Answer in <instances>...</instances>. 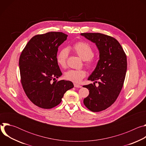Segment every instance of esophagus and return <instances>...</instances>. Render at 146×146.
<instances>
[{"label":"esophagus","instance_id":"1","mask_svg":"<svg viewBox=\"0 0 146 146\" xmlns=\"http://www.w3.org/2000/svg\"><path fill=\"white\" fill-rule=\"evenodd\" d=\"M74 87H76V88H81V86L78 85V84H74Z\"/></svg>","mask_w":146,"mask_h":146}]
</instances>
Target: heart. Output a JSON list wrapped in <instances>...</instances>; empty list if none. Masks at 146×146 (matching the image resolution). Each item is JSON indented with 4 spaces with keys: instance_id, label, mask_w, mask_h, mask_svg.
I'll return each instance as SVG.
<instances>
[{
    "instance_id": "obj_1",
    "label": "heart",
    "mask_w": 146,
    "mask_h": 146,
    "mask_svg": "<svg viewBox=\"0 0 146 146\" xmlns=\"http://www.w3.org/2000/svg\"><path fill=\"white\" fill-rule=\"evenodd\" d=\"M71 50L84 60V65L88 69H92L95 66V60L94 58V51L92 47L87 42L79 41L74 43L71 47ZM69 52L66 48L60 50L56 55V62L59 66L65 68L67 66V61ZM86 72L83 70H69L65 73V78L75 83L80 82L86 76Z\"/></svg>"
}]
</instances>
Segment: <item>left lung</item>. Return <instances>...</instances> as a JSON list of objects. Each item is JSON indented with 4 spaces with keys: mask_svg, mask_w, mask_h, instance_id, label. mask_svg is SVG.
I'll return each instance as SVG.
<instances>
[{
    "mask_svg": "<svg viewBox=\"0 0 146 146\" xmlns=\"http://www.w3.org/2000/svg\"><path fill=\"white\" fill-rule=\"evenodd\" d=\"M95 43L99 50L100 59L88 78L98 83V87L90 84L83 87L90 94L84 99V105L93 112L109 108L115 102L122 90L127 69V55L114 37L100 33H82Z\"/></svg>",
    "mask_w": 146,
    "mask_h": 146,
    "instance_id": "8db88e82",
    "label": "left lung"
}]
</instances>
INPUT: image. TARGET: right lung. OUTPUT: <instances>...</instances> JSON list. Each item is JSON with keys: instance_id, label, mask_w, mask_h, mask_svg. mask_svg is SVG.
I'll return each mask as SVG.
<instances>
[{"instance_id": "right-lung-1", "label": "right lung", "mask_w": 146, "mask_h": 146, "mask_svg": "<svg viewBox=\"0 0 146 146\" xmlns=\"http://www.w3.org/2000/svg\"><path fill=\"white\" fill-rule=\"evenodd\" d=\"M68 35L50 32L33 36L27 44L19 59L21 82L29 99L46 109L61 102L64 94L74 86L70 81H58L62 73L56 62L58 47Z\"/></svg>"}]
</instances>
